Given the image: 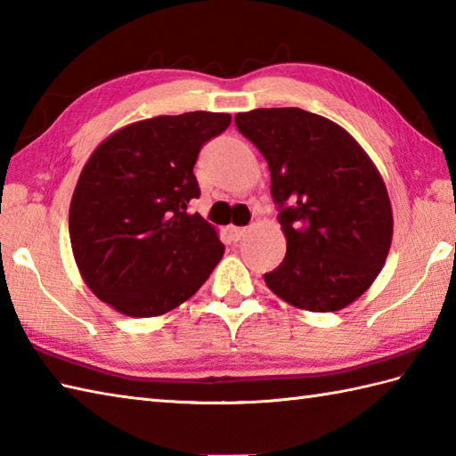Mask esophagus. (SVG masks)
<instances>
[{
	"instance_id": "obj_1",
	"label": "esophagus",
	"mask_w": 456,
	"mask_h": 456,
	"mask_svg": "<svg viewBox=\"0 0 456 456\" xmlns=\"http://www.w3.org/2000/svg\"><path fill=\"white\" fill-rule=\"evenodd\" d=\"M227 233L231 237V240H240L245 235H247V229L245 227H227Z\"/></svg>"
}]
</instances>
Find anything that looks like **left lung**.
Returning a JSON list of instances; mask_svg holds the SVG:
<instances>
[{
	"mask_svg": "<svg viewBox=\"0 0 456 456\" xmlns=\"http://www.w3.org/2000/svg\"><path fill=\"white\" fill-rule=\"evenodd\" d=\"M235 125L268 162L286 237L266 286L305 312L353 304L392 245V203L376 164L341 125L299 108L237 113Z\"/></svg>",
	"mask_w": 456,
	"mask_h": 456,
	"instance_id": "8db88e82",
	"label": "left lung"
}]
</instances>
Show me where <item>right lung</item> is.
Masks as SVG:
<instances>
[{
  "label": "right lung",
  "instance_id": "right-lung-1",
  "mask_svg": "<svg viewBox=\"0 0 456 456\" xmlns=\"http://www.w3.org/2000/svg\"><path fill=\"white\" fill-rule=\"evenodd\" d=\"M229 113L190 111L134 121L84 164L68 229L86 286L115 312L157 317L186 302L225 247L188 203L200 198L193 164Z\"/></svg>",
  "mask_w": 456,
  "mask_h": 456
}]
</instances>
